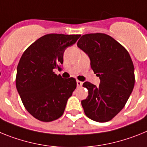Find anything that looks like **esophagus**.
<instances>
[{
	"label": "esophagus",
	"instance_id": "esophagus-1",
	"mask_svg": "<svg viewBox=\"0 0 147 147\" xmlns=\"http://www.w3.org/2000/svg\"><path fill=\"white\" fill-rule=\"evenodd\" d=\"M76 83H77L78 87H81V86H82L83 82H81V81H76Z\"/></svg>",
	"mask_w": 147,
	"mask_h": 147
}]
</instances>
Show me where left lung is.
<instances>
[{"label": "left lung", "mask_w": 147, "mask_h": 147, "mask_svg": "<svg viewBox=\"0 0 147 147\" xmlns=\"http://www.w3.org/2000/svg\"><path fill=\"white\" fill-rule=\"evenodd\" d=\"M77 46L90 59L91 68L100 78L99 86L84 82L89 94L81 105L86 115L107 122L124 107L135 85V70L129 52L114 38L103 33L81 36Z\"/></svg>", "instance_id": "left-lung-1"}]
</instances>
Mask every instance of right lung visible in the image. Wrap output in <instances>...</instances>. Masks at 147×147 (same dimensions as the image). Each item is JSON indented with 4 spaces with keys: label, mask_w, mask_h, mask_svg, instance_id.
Here are the masks:
<instances>
[{
    "label": "right lung",
    "mask_w": 147,
    "mask_h": 147,
    "mask_svg": "<svg viewBox=\"0 0 147 147\" xmlns=\"http://www.w3.org/2000/svg\"><path fill=\"white\" fill-rule=\"evenodd\" d=\"M80 36L48 34L29 46L21 56L16 88L26 109L36 119L49 122L63 114L77 83L74 78L57 75L54 70L61 69L65 49Z\"/></svg>",
    "instance_id": "1"
}]
</instances>
